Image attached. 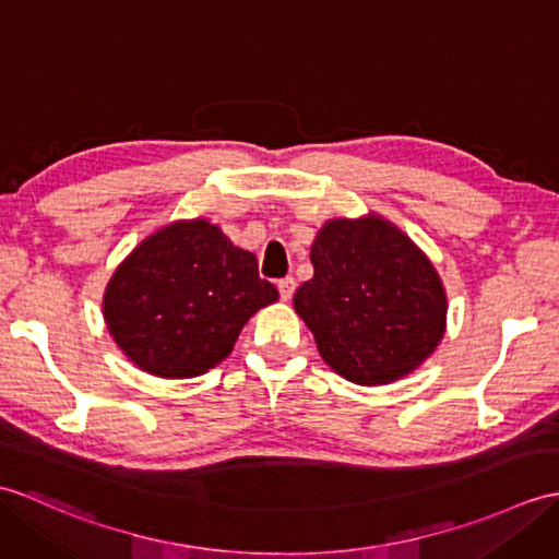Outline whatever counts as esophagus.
<instances>
[{
    "mask_svg": "<svg viewBox=\"0 0 559 559\" xmlns=\"http://www.w3.org/2000/svg\"><path fill=\"white\" fill-rule=\"evenodd\" d=\"M295 288H297V283H295V278H293V276H288V278H281V281H278V293H281V297H283L285 302L290 300L293 293H295Z\"/></svg>",
    "mask_w": 559,
    "mask_h": 559,
    "instance_id": "esophagus-1",
    "label": "esophagus"
}]
</instances>
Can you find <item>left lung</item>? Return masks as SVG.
Listing matches in <instances>:
<instances>
[{
  "instance_id": "obj_1",
  "label": "left lung",
  "mask_w": 559,
  "mask_h": 559,
  "mask_svg": "<svg viewBox=\"0 0 559 559\" xmlns=\"http://www.w3.org/2000/svg\"><path fill=\"white\" fill-rule=\"evenodd\" d=\"M314 276L293 302L319 355L343 379L385 385L431 357L445 333L448 297L433 264L376 214L331 218L311 245Z\"/></svg>"
}]
</instances>
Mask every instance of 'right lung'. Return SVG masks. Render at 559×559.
Returning a JSON list of instances; mask_svg holds the SVG:
<instances>
[{
	"label": "right lung",
	"mask_w": 559,
	"mask_h": 559,
	"mask_svg": "<svg viewBox=\"0 0 559 559\" xmlns=\"http://www.w3.org/2000/svg\"><path fill=\"white\" fill-rule=\"evenodd\" d=\"M278 300L257 257L206 218L174 221L123 259L104 321L126 357L162 379H192L230 355L245 323Z\"/></svg>",
	"instance_id": "1"
}]
</instances>
